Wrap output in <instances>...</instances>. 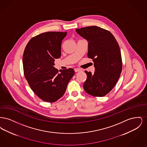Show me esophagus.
Masks as SVG:
<instances>
[{
    "mask_svg": "<svg viewBox=\"0 0 147 147\" xmlns=\"http://www.w3.org/2000/svg\"><path fill=\"white\" fill-rule=\"evenodd\" d=\"M82 69H80V68H75L74 69V71H76V72H78V71H81Z\"/></svg>",
    "mask_w": 147,
    "mask_h": 147,
    "instance_id": "1",
    "label": "esophagus"
}]
</instances>
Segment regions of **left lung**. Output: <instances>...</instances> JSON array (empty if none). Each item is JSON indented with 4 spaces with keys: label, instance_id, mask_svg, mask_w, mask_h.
Returning a JSON list of instances; mask_svg holds the SVG:
<instances>
[{
    "label": "left lung",
    "instance_id": "8db88e82",
    "mask_svg": "<svg viewBox=\"0 0 147 147\" xmlns=\"http://www.w3.org/2000/svg\"><path fill=\"white\" fill-rule=\"evenodd\" d=\"M88 42V57L92 59L95 72L85 71L87 78L84 90L94 96L102 97L112 90L122 71V64L119 44L112 34L96 26L76 30Z\"/></svg>",
    "mask_w": 147,
    "mask_h": 147
}]
</instances>
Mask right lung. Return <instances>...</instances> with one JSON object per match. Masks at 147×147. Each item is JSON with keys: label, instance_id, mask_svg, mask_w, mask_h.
<instances>
[{"label": "right lung", "instance_id": "add662e5", "mask_svg": "<svg viewBox=\"0 0 147 147\" xmlns=\"http://www.w3.org/2000/svg\"><path fill=\"white\" fill-rule=\"evenodd\" d=\"M67 32H47L32 38L24 50V75L32 90L42 100L53 102L64 94L74 75L73 69L58 70L55 59L61 56V43Z\"/></svg>", "mask_w": 147, "mask_h": 147}]
</instances>
